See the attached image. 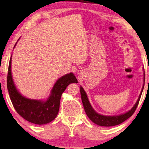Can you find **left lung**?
Returning a JSON list of instances; mask_svg holds the SVG:
<instances>
[{
    "mask_svg": "<svg viewBox=\"0 0 149 149\" xmlns=\"http://www.w3.org/2000/svg\"><path fill=\"white\" fill-rule=\"evenodd\" d=\"M144 81H145V74H144ZM144 86H145V83L143 84L142 90H141L140 95H139L137 101H136L135 104H134L133 108H132L131 110H129L128 112L125 113L123 114L115 115V116H107V115H103L97 113L93 109V107H91L86 91H85L83 87L80 86V93H81V100L82 103H83L85 111L86 113V115L92 122H93L94 123L100 126L112 127L122 123L124 122L125 120L129 119L130 117H131L134 112L135 111L139 103V100H140L141 94H142V92L143 91Z\"/></svg>",
    "mask_w": 149,
    "mask_h": 149,
    "instance_id": "1",
    "label": "left lung"
}]
</instances>
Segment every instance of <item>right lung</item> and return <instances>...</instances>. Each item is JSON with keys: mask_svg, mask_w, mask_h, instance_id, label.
I'll return each mask as SVG.
<instances>
[{"mask_svg": "<svg viewBox=\"0 0 149 149\" xmlns=\"http://www.w3.org/2000/svg\"><path fill=\"white\" fill-rule=\"evenodd\" d=\"M11 61L12 56L7 75V88L16 112L26 121L34 124L44 125L52 121L58 113L62 94L68 85L77 83L76 77L72 73L63 75L56 81L46 101L32 100L25 97L16 89L12 76Z\"/></svg>", "mask_w": 149, "mask_h": 149, "instance_id": "add662e5", "label": "right lung"}]
</instances>
